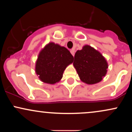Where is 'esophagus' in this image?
Listing matches in <instances>:
<instances>
[{
  "label": "esophagus",
  "mask_w": 132,
  "mask_h": 132,
  "mask_svg": "<svg viewBox=\"0 0 132 132\" xmlns=\"http://www.w3.org/2000/svg\"><path fill=\"white\" fill-rule=\"evenodd\" d=\"M71 53L72 54V55L73 56H75V49H72L70 51Z\"/></svg>",
  "instance_id": "34e87169"
}]
</instances>
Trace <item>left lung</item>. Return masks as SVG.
Wrapping results in <instances>:
<instances>
[{
	"mask_svg": "<svg viewBox=\"0 0 132 132\" xmlns=\"http://www.w3.org/2000/svg\"><path fill=\"white\" fill-rule=\"evenodd\" d=\"M73 65L80 79L87 84H94L102 81L108 68L105 57L89 45L76 51Z\"/></svg>",
	"mask_w": 132,
	"mask_h": 132,
	"instance_id": "8db88e82",
	"label": "left lung"
}]
</instances>
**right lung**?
<instances>
[{
	"instance_id": "1",
	"label": "right lung",
	"mask_w": 132,
	"mask_h": 132,
	"mask_svg": "<svg viewBox=\"0 0 132 132\" xmlns=\"http://www.w3.org/2000/svg\"><path fill=\"white\" fill-rule=\"evenodd\" d=\"M73 60L74 57L68 49L51 42L39 53L35 72L43 82L55 84L61 79L65 69Z\"/></svg>"
}]
</instances>
